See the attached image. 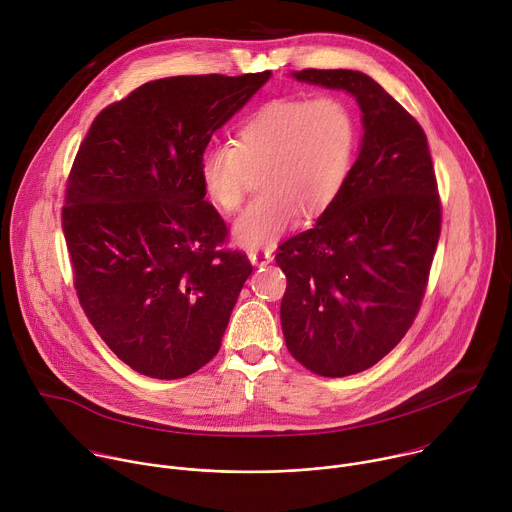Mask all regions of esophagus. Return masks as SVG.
I'll list each match as a JSON object with an SVG mask.
<instances>
[{
  "label": "esophagus",
  "instance_id": "obj_1",
  "mask_svg": "<svg viewBox=\"0 0 512 512\" xmlns=\"http://www.w3.org/2000/svg\"><path fill=\"white\" fill-rule=\"evenodd\" d=\"M249 259L253 265H267L273 259V255L271 251H249Z\"/></svg>",
  "mask_w": 512,
  "mask_h": 512
}]
</instances>
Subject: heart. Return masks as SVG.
I'll return each instance as SVG.
<instances>
[{
  "mask_svg": "<svg viewBox=\"0 0 512 512\" xmlns=\"http://www.w3.org/2000/svg\"><path fill=\"white\" fill-rule=\"evenodd\" d=\"M358 148L354 109L338 95L277 99L255 111L237 141L212 143L200 156V182L223 212L239 210L251 176L261 192L237 218L235 239L249 249L273 245L302 210L326 212L342 194Z\"/></svg>",
  "mask_w": 512,
  "mask_h": 512,
  "instance_id": "1",
  "label": "heart"
}]
</instances>
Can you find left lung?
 I'll return each mask as SVG.
<instances>
[{
    "label": "left lung",
    "mask_w": 512,
    "mask_h": 512,
    "mask_svg": "<svg viewBox=\"0 0 512 512\" xmlns=\"http://www.w3.org/2000/svg\"><path fill=\"white\" fill-rule=\"evenodd\" d=\"M296 79L354 95L364 125L338 200L275 255L287 277V350L336 379L371 369L411 328L440 241L442 200L425 131L379 83L342 68H304Z\"/></svg>",
    "instance_id": "obj_1"
}]
</instances>
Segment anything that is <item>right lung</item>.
<instances>
[{"label":"right lung","instance_id":"obj_1","mask_svg":"<svg viewBox=\"0 0 512 512\" xmlns=\"http://www.w3.org/2000/svg\"><path fill=\"white\" fill-rule=\"evenodd\" d=\"M269 77L145 83L95 117L72 162L62 231L77 298L139 375L184 379L221 348L253 265L204 200L200 156Z\"/></svg>","mask_w":512,"mask_h":512}]
</instances>
